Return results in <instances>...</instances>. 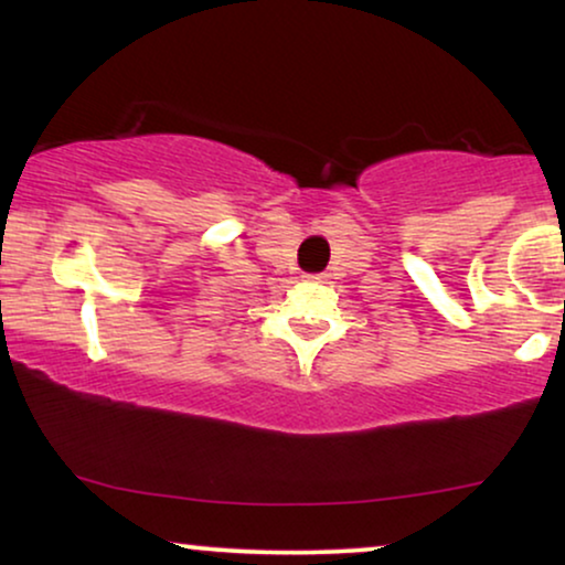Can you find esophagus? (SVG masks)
I'll use <instances>...</instances> for the list:
<instances>
[{"label":"esophagus","instance_id":"1","mask_svg":"<svg viewBox=\"0 0 565 565\" xmlns=\"http://www.w3.org/2000/svg\"><path fill=\"white\" fill-rule=\"evenodd\" d=\"M311 282H324V275H309Z\"/></svg>","mask_w":565,"mask_h":565}]
</instances>
